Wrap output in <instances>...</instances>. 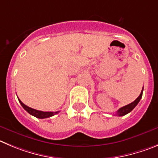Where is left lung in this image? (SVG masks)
Wrapping results in <instances>:
<instances>
[{
	"instance_id": "left-lung-1",
	"label": "left lung",
	"mask_w": 158,
	"mask_h": 158,
	"mask_svg": "<svg viewBox=\"0 0 158 158\" xmlns=\"http://www.w3.org/2000/svg\"><path fill=\"white\" fill-rule=\"evenodd\" d=\"M143 91V87L142 91H141V94H139V97H137L136 99H135V101H133V102H132L131 104H128V105L124 106V107L119 108L117 112H116V113H117L116 114H117V115H118V116H124V115H126V114H127L128 113L131 112V111H132V110L134 109V107H135V106L138 104V103L139 102V101H140L141 98H142Z\"/></svg>"
}]
</instances>
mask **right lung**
<instances>
[{
  "mask_svg": "<svg viewBox=\"0 0 158 158\" xmlns=\"http://www.w3.org/2000/svg\"><path fill=\"white\" fill-rule=\"evenodd\" d=\"M19 103L21 104V105L23 106V108L27 111L29 114H30L31 115L34 116V117L38 118H50L51 116H54V114H57L59 111H55V112H52V111H42V110H36V109H33V108H31V107H28L26 106V104H23L20 100L19 99Z\"/></svg>",
  "mask_w": 158,
  "mask_h": 158,
  "instance_id": "obj_1",
  "label": "right lung"
}]
</instances>
